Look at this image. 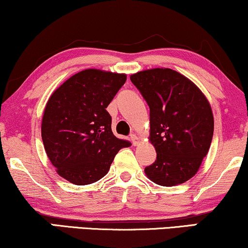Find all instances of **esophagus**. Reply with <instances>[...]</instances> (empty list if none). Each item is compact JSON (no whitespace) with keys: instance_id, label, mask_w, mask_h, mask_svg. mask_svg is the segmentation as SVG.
<instances>
[{"instance_id":"esophagus-1","label":"esophagus","mask_w":248,"mask_h":248,"mask_svg":"<svg viewBox=\"0 0 248 248\" xmlns=\"http://www.w3.org/2000/svg\"><path fill=\"white\" fill-rule=\"evenodd\" d=\"M131 141L132 143H133V145H138L139 142H140L139 141V138L135 134H131Z\"/></svg>"}]
</instances>
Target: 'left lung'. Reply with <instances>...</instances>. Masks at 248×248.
Segmentation results:
<instances>
[{"mask_svg": "<svg viewBox=\"0 0 248 248\" xmlns=\"http://www.w3.org/2000/svg\"><path fill=\"white\" fill-rule=\"evenodd\" d=\"M150 108L149 141L157 159L147 177L161 186L183 184L200 169L213 137V114L204 93L177 71L157 67L130 77Z\"/></svg>", "mask_w": 248, "mask_h": 248, "instance_id": "8db88e82", "label": "left lung"}]
</instances>
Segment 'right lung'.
I'll return each instance as SVG.
<instances>
[{
	"label": "right lung",
	"instance_id": "add662e5",
	"mask_svg": "<svg viewBox=\"0 0 248 248\" xmlns=\"http://www.w3.org/2000/svg\"><path fill=\"white\" fill-rule=\"evenodd\" d=\"M126 74L87 69L69 78L50 94L42 120L47 157L61 177L76 185L99 181L115 155L130 147L111 131L106 108Z\"/></svg>",
	"mask_w": 248,
	"mask_h": 248
}]
</instances>
